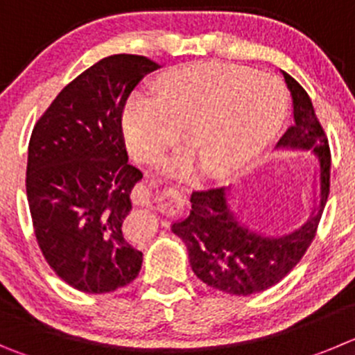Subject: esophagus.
<instances>
[{"mask_svg":"<svg viewBox=\"0 0 355 355\" xmlns=\"http://www.w3.org/2000/svg\"><path fill=\"white\" fill-rule=\"evenodd\" d=\"M132 201L138 207H152L155 210L173 211L184 205L185 196L177 189H162L157 191L150 185H138L132 193Z\"/></svg>","mask_w":355,"mask_h":355,"instance_id":"esophagus-1","label":"esophagus"}]
</instances>
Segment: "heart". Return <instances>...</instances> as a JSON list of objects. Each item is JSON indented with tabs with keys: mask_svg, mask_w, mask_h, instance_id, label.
Returning <instances> with one entry per match:
<instances>
[{
	"mask_svg": "<svg viewBox=\"0 0 355 355\" xmlns=\"http://www.w3.org/2000/svg\"><path fill=\"white\" fill-rule=\"evenodd\" d=\"M154 96H135L124 110V137L138 161L155 162L180 141L191 145L210 173L247 164L280 124L286 94L264 73L240 66L200 62L164 73ZM198 159L185 152L168 164L175 177H191Z\"/></svg>",
	"mask_w": 355,
	"mask_h": 355,
	"instance_id": "heart-1",
	"label": "heart"
}]
</instances>
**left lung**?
<instances>
[{
    "label": "left lung",
    "mask_w": 355,
    "mask_h": 355,
    "mask_svg": "<svg viewBox=\"0 0 355 355\" xmlns=\"http://www.w3.org/2000/svg\"><path fill=\"white\" fill-rule=\"evenodd\" d=\"M293 96V124L277 148L312 150L319 161V205L300 230L284 236H266L248 230L231 210L227 187H210L191 194V214L171 226L187 247L189 261L201 282L234 296H250L277 286L301 261L313 241L329 196L331 152L326 132L303 87L282 71Z\"/></svg>",
    "instance_id": "8db88e82"
}]
</instances>
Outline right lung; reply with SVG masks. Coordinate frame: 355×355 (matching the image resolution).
<instances>
[{
	"label": "right lung",
	"instance_id": "add662e5",
	"mask_svg": "<svg viewBox=\"0 0 355 355\" xmlns=\"http://www.w3.org/2000/svg\"><path fill=\"white\" fill-rule=\"evenodd\" d=\"M157 62L115 54L69 82L31 132L26 193L36 241L73 289L114 293L131 284L144 254L122 234L141 171L128 162L122 112Z\"/></svg>",
	"mask_w": 355,
	"mask_h": 355
}]
</instances>
